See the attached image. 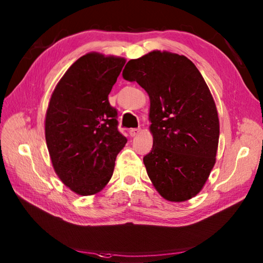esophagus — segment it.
I'll list each match as a JSON object with an SVG mask.
<instances>
[{
	"label": "esophagus",
	"mask_w": 263,
	"mask_h": 263,
	"mask_svg": "<svg viewBox=\"0 0 263 263\" xmlns=\"http://www.w3.org/2000/svg\"><path fill=\"white\" fill-rule=\"evenodd\" d=\"M139 132H140V128H130V131H128V133H130L131 137L138 136Z\"/></svg>",
	"instance_id": "1"
}]
</instances>
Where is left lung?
Segmentation results:
<instances>
[{"instance_id":"8db88e82","label":"left lung","mask_w":263,"mask_h":263,"mask_svg":"<svg viewBox=\"0 0 263 263\" xmlns=\"http://www.w3.org/2000/svg\"><path fill=\"white\" fill-rule=\"evenodd\" d=\"M123 78L150 98L153 149L143 157L148 176L164 199L195 197L216 163L219 119L208 86L184 55L153 51L130 60Z\"/></svg>"}]
</instances>
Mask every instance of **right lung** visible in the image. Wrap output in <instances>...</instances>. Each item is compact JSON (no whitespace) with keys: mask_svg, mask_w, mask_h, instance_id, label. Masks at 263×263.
I'll return each instance as SVG.
<instances>
[{"mask_svg":"<svg viewBox=\"0 0 263 263\" xmlns=\"http://www.w3.org/2000/svg\"><path fill=\"white\" fill-rule=\"evenodd\" d=\"M124 64V58L113 55H83L61 78L49 99L48 153L60 180L77 194L102 191L127 141L117 130V110L108 102Z\"/></svg>","mask_w":263,"mask_h":263,"instance_id":"add662e5","label":"right lung"}]
</instances>
